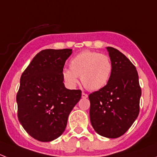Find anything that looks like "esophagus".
Returning a JSON list of instances; mask_svg holds the SVG:
<instances>
[{
  "instance_id": "1",
  "label": "esophagus",
  "mask_w": 157,
  "mask_h": 157,
  "mask_svg": "<svg viewBox=\"0 0 157 157\" xmlns=\"http://www.w3.org/2000/svg\"><path fill=\"white\" fill-rule=\"evenodd\" d=\"M87 97H88L87 94H86V93H82V98H83V99H86V98H87Z\"/></svg>"
}]
</instances>
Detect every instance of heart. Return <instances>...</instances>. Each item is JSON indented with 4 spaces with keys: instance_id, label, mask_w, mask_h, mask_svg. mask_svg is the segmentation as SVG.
Here are the masks:
<instances>
[{
    "instance_id": "1",
    "label": "heart",
    "mask_w": 157,
    "mask_h": 157,
    "mask_svg": "<svg viewBox=\"0 0 157 157\" xmlns=\"http://www.w3.org/2000/svg\"><path fill=\"white\" fill-rule=\"evenodd\" d=\"M70 70L64 69L62 77L67 86L74 88L80 76L82 83L90 90H99L108 83L112 70L107 55L96 52L83 51L70 61Z\"/></svg>"
}]
</instances>
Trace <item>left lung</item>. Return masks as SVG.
<instances>
[{"instance_id": "obj_1", "label": "left lung", "mask_w": 157, "mask_h": 157, "mask_svg": "<svg viewBox=\"0 0 157 157\" xmlns=\"http://www.w3.org/2000/svg\"><path fill=\"white\" fill-rule=\"evenodd\" d=\"M112 64L107 84L89 95L90 118L95 131L108 138L121 137L137 119L141 89L134 64L121 52L106 47Z\"/></svg>"}]
</instances>
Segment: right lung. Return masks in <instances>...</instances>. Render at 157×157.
Listing matches in <instances>:
<instances>
[{"mask_svg":"<svg viewBox=\"0 0 157 157\" xmlns=\"http://www.w3.org/2000/svg\"><path fill=\"white\" fill-rule=\"evenodd\" d=\"M71 54L68 48L41 51L20 77L19 121L39 141H52L63 134L70 113L81 98V90L64 86L63 68Z\"/></svg>","mask_w":157,"mask_h":157,"instance_id":"add662e5","label":"right lung"}]
</instances>
